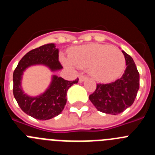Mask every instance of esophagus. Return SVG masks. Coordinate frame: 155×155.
<instances>
[{
    "instance_id": "obj_1",
    "label": "esophagus",
    "mask_w": 155,
    "mask_h": 155,
    "mask_svg": "<svg viewBox=\"0 0 155 155\" xmlns=\"http://www.w3.org/2000/svg\"><path fill=\"white\" fill-rule=\"evenodd\" d=\"M86 79H87V77L84 76V75H80V76H79V81L80 82L84 81Z\"/></svg>"
}]
</instances>
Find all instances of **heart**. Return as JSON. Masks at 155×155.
Returning a JSON list of instances; mask_svg holds the SVG:
<instances>
[{"instance_id": "b5f03b06", "label": "heart", "mask_w": 155, "mask_h": 155, "mask_svg": "<svg viewBox=\"0 0 155 155\" xmlns=\"http://www.w3.org/2000/svg\"><path fill=\"white\" fill-rule=\"evenodd\" d=\"M65 65L77 66L89 69L96 81L108 83L116 80L125 68V58L120 50L103 44H88L74 48L70 52V59L61 57Z\"/></svg>"}]
</instances>
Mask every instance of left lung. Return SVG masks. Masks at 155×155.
Segmentation results:
<instances>
[{
	"instance_id": "8db88e82",
	"label": "left lung",
	"mask_w": 155,
	"mask_h": 155,
	"mask_svg": "<svg viewBox=\"0 0 155 155\" xmlns=\"http://www.w3.org/2000/svg\"><path fill=\"white\" fill-rule=\"evenodd\" d=\"M122 52L127 65L123 76L110 84H97L96 90L89 96L94 107L106 114L123 113L132 105L139 90L140 74L135 63L125 51Z\"/></svg>"
}]
</instances>
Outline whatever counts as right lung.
Segmentation results:
<instances>
[{
  "label": "right lung",
  "instance_id": "add662e5",
  "mask_svg": "<svg viewBox=\"0 0 155 155\" xmlns=\"http://www.w3.org/2000/svg\"><path fill=\"white\" fill-rule=\"evenodd\" d=\"M59 50L54 43H48L27 53L19 61L13 73V94L24 113L39 120H47L58 116L67 103V92L78 78L69 81L53 74L48 87L36 96L25 93L21 86L23 74L31 66L42 65L57 72L63 68L58 60Z\"/></svg>",
  "mask_w": 155,
  "mask_h": 155
}]
</instances>
